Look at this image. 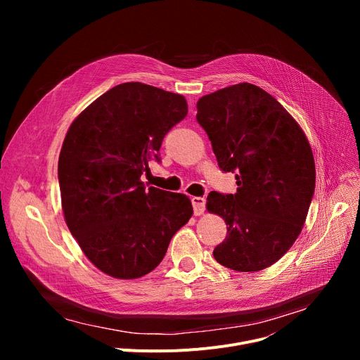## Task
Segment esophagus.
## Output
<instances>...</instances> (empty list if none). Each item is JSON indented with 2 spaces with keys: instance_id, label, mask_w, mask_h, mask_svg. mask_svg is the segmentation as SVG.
Segmentation results:
<instances>
[{
  "instance_id": "34e87169",
  "label": "esophagus",
  "mask_w": 360,
  "mask_h": 360,
  "mask_svg": "<svg viewBox=\"0 0 360 360\" xmlns=\"http://www.w3.org/2000/svg\"><path fill=\"white\" fill-rule=\"evenodd\" d=\"M191 202H192V207H193V214L196 217L202 215L205 212V205H207V199L202 198V196H192Z\"/></svg>"
}]
</instances>
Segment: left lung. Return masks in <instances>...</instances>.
Instances as JSON below:
<instances>
[{
	"instance_id": "1",
	"label": "left lung",
	"mask_w": 360,
	"mask_h": 360,
	"mask_svg": "<svg viewBox=\"0 0 360 360\" xmlns=\"http://www.w3.org/2000/svg\"><path fill=\"white\" fill-rule=\"evenodd\" d=\"M196 110L219 168L235 174L238 185L236 193L208 195V211L228 228L214 258L238 272L262 271L290 249L309 211L316 181L311 145L271 94L248 82L202 96Z\"/></svg>"
}]
</instances>
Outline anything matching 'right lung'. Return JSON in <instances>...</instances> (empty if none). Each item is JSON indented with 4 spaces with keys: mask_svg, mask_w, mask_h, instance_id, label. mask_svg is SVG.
Segmentation results:
<instances>
[{
    "mask_svg": "<svg viewBox=\"0 0 360 360\" xmlns=\"http://www.w3.org/2000/svg\"><path fill=\"white\" fill-rule=\"evenodd\" d=\"M186 114L182 95L125 82L96 98L67 132L58 160L65 222L86 258L112 278L155 269L193 214L186 195L141 181Z\"/></svg>",
    "mask_w": 360,
    "mask_h": 360,
    "instance_id": "add662e5",
    "label": "right lung"
}]
</instances>
